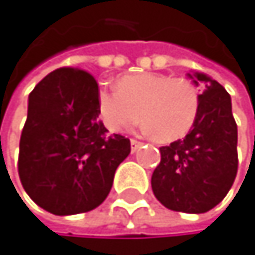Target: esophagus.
<instances>
[{
    "label": "esophagus",
    "mask_w": 255,
    "mask_h": 255,
    "mask_svg": "<svg viewBox=\"0 0 255 255\" xmlns=\"http://www.w3.org/2000/svg\"><path fill=\"white\" fill-rule=\"evenodd\" d=\"M141 141H138V140H135V138H132L130 140V149H132V152H135L140 146H141Z\"/></svg>",
    "instance_id": "1"
}]
</instances>
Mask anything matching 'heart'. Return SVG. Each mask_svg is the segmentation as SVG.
<instances>
[{"mask_svg":"<svg viewBox=\"0 0 255 255\" xmlns=\"http://www.w3.org/2000/svg\"><path fill=\"white\" fill-rule=\"evenodd\" d=\"M115 89L101 84L96 90L98 114L112 132L130 129L141 117L144 130L170 143L185 137L198 120L199 90L187 78L141 71L121 76Z\"/></svg>","mask_w":255,"mask_h":255,"instance_id":"b5f03b06","label":"heart"}]
</instances>
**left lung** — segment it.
<instances>
[{
	"mask_svg": "<svg viewBox=\"0 0 255 255\" xmlns=\"http://www.w3.org/2000/svg\"><path fill=\"white\" fill-rule=\"evenodd\" d=\"M195 79L196 85L206 82L196 123L184 140L160 148V163L151 177L155 198L185 213H204L220 204L239 170L231 95L206 74L196 73Z\"/></svg>",
	"mask_w": 255,
	"mask_h": 255,
	"instance_id": "left-lung-1",
	"label": "left lung"
}]
</instances>
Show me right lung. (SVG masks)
<instances>
[{"instance_id":"1","label":"right lung","mask_w":255,"mask_h":255,"mask_svg":"<svg viewBox=\"0 0 255 255\" xmlns=\"http://www.w3.org/2000/svg\"><path fill=\"white\" fill-rule=\"evenodd\" d=\"M98 82L81 68L49 73L29 95L18 176L37 206L54 215L96 209L107 198L129 138L98 118Z\"/></svg>"}]
</instances>
